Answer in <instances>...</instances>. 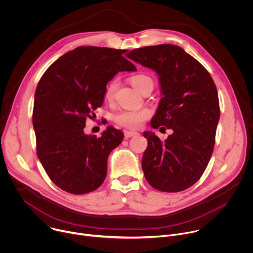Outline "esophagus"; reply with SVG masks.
Listing matches in <instances>:
<instances>
[{
  "label": "esophagus",
  "instance_id": "1",
  "mask_svg": "<svg viewBox=\"0 0 253 253\" xmlns=\"http://www.w3.org/2000/svg\"><path fill=\"white\" fill-rule=\"evenodd\" d=\"M124 135H125V138L128 139V138H130V137L138 136L139 133L136 132V131H125V132H124Z\"/></svg>",
  "mask_w": 253,
  "mask_h": 253
}]
</instances>
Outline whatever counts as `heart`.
Here are the masks:
<instances>
[{"label":"heart","mask_w":253,"mask_h":253,"mask_svg":"<svg viewBox=\"0 0 253 253\" xmlns=\"http://www.w3.org/2000/svg\"><path fill=\"white\" fill-rule=\"evenodd\" d=\"M131 84L141 93L146 89H153V80L152 78L145 73H138L130 78ZM118 88V80L114 79L108 83L105 89L104 97L108 102H111L114 99L115 92ZM152 115V111L149 108H141V109H129L122 110L117 113L114 117L115 122L128 129H139L142 127L144 122L147 121Z\"/></svg>","instance_id":"1"}]
</instances>
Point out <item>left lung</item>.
Instances as JSON below:
<instances>
[{"instance_id":"1","label":"left lung","mask_w":253,"mask_h":253,"mask_svg":"<svg viewBox=\"0 0 253 253\" xmlns=\"http://www.w3.org/2000/svg\"><path fill=\"white\" fill-rule=\"evenodd\" d=\"M127 57L158 74L162 98L150 125L173 130L165 141L143 133L148 139L144 175L159 191H183L198 181L211 158L220 117L217 89L208 71L179 46H147Z\"/></svg>"}]
</instances>
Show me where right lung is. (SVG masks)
I'll return each instance as SVG.
<instances>
[{"label":"right lung","instance_id":"add662e5","mask_svg":"<svg viewBox=\"0 0 253 253\" xmlns=\"http://www.w3.org/2000/svg\"><path fill=\"white\" fill-rule=\"evenodd\" d=\"M127 51L78 47L56 60L36 88L37 155L52 182L66 192L80 195L99 188L107 175L108 156L124 138L112 126L100 138L86 135L84 128L102 106L107 83L118 72L136 71L125 58Z\"/></svg>","mask_w":253,"mask_h":253}]
</instances>
